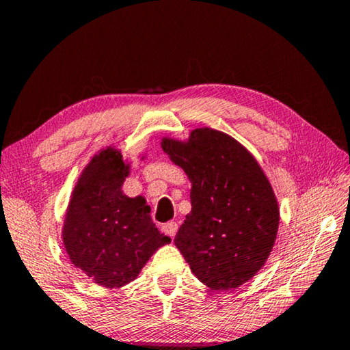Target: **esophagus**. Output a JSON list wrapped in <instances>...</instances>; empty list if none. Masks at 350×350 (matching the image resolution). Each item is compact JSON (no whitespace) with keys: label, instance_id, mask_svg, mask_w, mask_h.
I'll return each mask as SVG.
<instances>
[{"label":"esophagus","instance_id":"obj_1","mask_svg":"<svg viewBox=\"0 0 350 350\" xmlns=\"http://www.w3.org/2000/svg\"><path fill=\"white\" fill-rule=\"evenodd\" d=\"M162 231H164V234H167V236H170L172 239H174L176 231H178V224H176L175 221H169V223L162 224Z\"/></svg>","mask_w":350,"mask_h":350}]
</instances>
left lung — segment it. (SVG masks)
<instances>
[{
  "instance_id": "obj_1",
  "label": "left lung",
  "mask_w": 350,
  "mask_h": 350,
  "mask_svg": "<svg viewBox=\"0 0 350 350\" xmlns=\"http://www.w3.org/2000/svg\"><path fill=\"white\" fill-rule=\"evenodd\" d=\"M162 150L191 181V212L175 245L212 290L250 280L265 265L279 228V205L265 172L241 143L204 127Z\"/></svg>"
}]
</instances>
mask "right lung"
<instances>
[{
    "label": "right lung",
    "mask_w": 350,
    "mask_h": 350,
    "mask_svg": "<svg viewBox=\"0 0 350 350\" xmlns=\"http://www.w3.org/2000/svg\"><path fill=\"white\" fill-rule=\"evenodd\" d=\"M127 175L121 152L100 151L75 186L64 224L71 262L107 288L137 279L152 253L170 242L152 223L146 200L122 194Z\"/></svg>",
    "instance_id": "1"
}]
</instances>
